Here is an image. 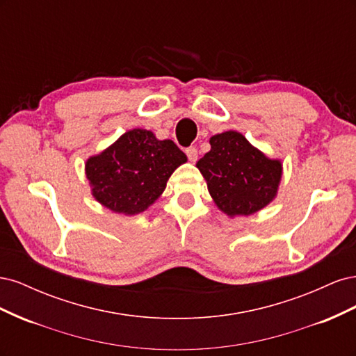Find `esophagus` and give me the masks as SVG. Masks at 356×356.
<instances>
[{"label": "esophagus", "instance_id": "34e87169", "mask_svg": "<svg viewBox=\"0 0 356 356\" xmlns=\"http://www.w3.org/2000/svg\"><path fill=\"white\" fill-rule=\"evenodd\" d=\"M186 154H187L188 160L193 161V163H195V161L197 160V148H196V147H188V148L186 149Z\"/></svg>", "mask_w": 356, "mask_h": 356}]
</instances>
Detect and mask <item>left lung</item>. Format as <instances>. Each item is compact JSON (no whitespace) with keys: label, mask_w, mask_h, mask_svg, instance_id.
Listing matches in <instances>:
<instances>
[{"label":"left lung","mask_w":356,"mask_h":356,"mask_svg":"<svg viewBox=\"0 0 356 356\" xmlns=\"http://www.w3.org/2000/svg\"><path fill=\"white\" fill-rule=\"evenodd\" d=\"M196 166L215 204L229 217L251 215L270 203L282 178L281 160L266 157L234 131L213 135Z\"/></svg>","instance_id":"obj_1"}]
</instances>
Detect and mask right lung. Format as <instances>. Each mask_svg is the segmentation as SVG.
Wrapping results in <instances>:
<instances>
[{
    "mask_svg": "<svg viewBox=\"0 0 356 356\" xmlns=\"http://www.w3.org/2000/svg\"><path fill=\"white\" fill-rule=\"evenodd\" d=\"M187 161L170 139L160 141L145 129H132L86 161L92 195L113 212H144L166 188L174 170Z\"/></svg>",
    "mask_w": 356,
    "mask_h": 356,
    "instance_id": "add662e5",
    "label": "right lung"
}]
</instances>
